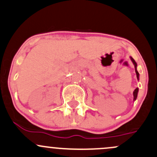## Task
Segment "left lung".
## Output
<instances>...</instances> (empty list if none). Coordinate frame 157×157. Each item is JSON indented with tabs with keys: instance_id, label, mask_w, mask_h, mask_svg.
Wrapping results in <instances>:
<instances>
[{
	"instance_id": "8db88e82",
	"label": "left lung",
	"mask_w": 157,
	"mask_h": 157,
	"mask_svg": "<svg viewBox=\"0 0 157 157\" xmlns=\"http://www.w3.org/2000/svg\"><path fill=\"white\" fill-rule=\"evenodd\" d=\"M130 59H131V61L132 62L133 65H135V73H136V76H137V79L138 80H139V73L138 72V71H137V63L135 62V61L134 59H132V57H130ZM138 88H136L135 90H134V92H133V96H134V101L136 100L137 98V96H138Z\"/></svg>"
}]
</instances>
